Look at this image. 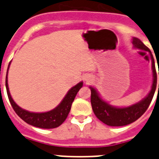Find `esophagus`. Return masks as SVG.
<instances>
[{"instance_id":"34e87169","label":"esophagus","mask_w":159,"mask_h":159,"mask_svg":"<svg viewBox=\"0 0 159 159\" xmlns=\"http://www.w3.org/2000/svg\"><path fill=\"white\" fill-rule=\"evenodd\" d=\"M84 79H85V81L88 83L92 80V75H87Z\"/></svg>"}]
</instances>
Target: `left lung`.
I'll return each instance as SVG.
<instances>
[{
	"label": "left lung",
	"instance_id": "1",
	"mask_svg": "<svg viewBox=\"0 0 159 159\" xmlns=\"http://www.w3.org/2000/svg\"><path fill=\"white\" fill-rule=\"evenodd\" d=\"M132 43L135 48L142 49L148 51L151 58L152 60V70H153V84L150 93L146 98L135 104L127 107H116L110 105L108 102L102 100L99 96L96 90L92 87H90L91 89V103L94 114L98 119L105 124L111 127H122L126 126L133 122L136 121L139 118L141 117L147 110L148 107L151 104V102L154 95L157 86V73L155 70L154 57L151 52L147 46L138 38L134 37L132 40ZM159 75V71H158ZM159 90V84H158Z\"/></svg>",
	"mask_w": 159,
	"mask_h": 159
}]
</instances>
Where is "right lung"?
I'll list each match as a JSON object with an SVG mask.
<instances>
[{
  "instance_id": "obj_1",
  "label": "right lung",
  "mask_w": 159,
  "mask_h": 159,
  "mask_svg": "<svg viewBox=\"0 0 159 159\" xmlns=\"http://www.w3.org/2000/svg\"><path fill=\"white\" fill-rule=\"evenodd\" d=\"M9 65H10V63L8 64V70H7L5 86H6L7 94H8L9 102H10L13 110L17 114V116L20 119H23L25 123H27L28 124L39 127V128H56V127H59V126L62 124L64 120L67 119L68 114H69L71 104H72V102L75 99L77 92L83 87V82H80L75 86L72 87L67 92V95L63 99L61 102L53 110L49 111L47 112H43V113L29 112L26 110H24L21 107H20L16 102H14V100L11 97L8 86V68H9Z\"/></svg>"
}]
</instances>
